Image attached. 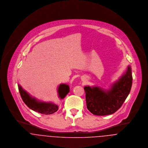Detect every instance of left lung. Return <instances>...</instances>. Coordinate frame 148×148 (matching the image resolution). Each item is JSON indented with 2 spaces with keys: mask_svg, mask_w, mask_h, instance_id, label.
Instances as JSON below:
<instances>
[{
  "mask_svg": "<svg viewBox=\"0 0 148 148\" xmlns=\"http://www.w3.org/2000/svg\"><path fill=\"white\" fill-rule=\"evenodd\" d=\"M132 80L131 67L128 66L126 72L109 90L97 86H85L87 109L97 116L114 113L123 104L129 94Z\"/></svg>",
  "mask_w": 148,
  "mask_h": 148,
  "instance_id": "1",
  "label": "left lung"
}]
</instances>
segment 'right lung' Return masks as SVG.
<instances>
[{
    "instance_id": "1",
    "label": "right lung",
    "mask_w": 148,
    "mask_h": 148,
    "mask_svg": "<svg viewBox=\"0 0 148 148\" xmlns=\"http://www.w3.org/2000/svg\"><path fill=\"white\" fill-rule=\"evenodd\" d=\"M18 89L23 101L31 109L44 114H52L58 110V106L55 104L39 101L35 98L32 97L19 84H18ZM58 91L59 97L63 99L69 92V87L65 84H60Z\"/></svg>"
}]
</instances>
